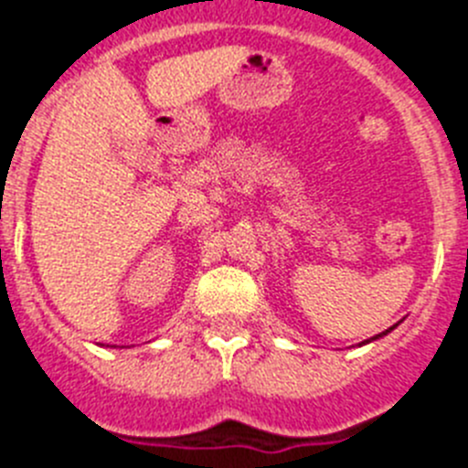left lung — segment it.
Returning <instances> with one entry per match:
<instances>
[{
    "mask_svg": "<svg viewBox=\"0 0 468 468\" xmlns=\"http://www.w3.org/2000/svg\"><path fill=\"white\" fill-rule=\"evenodd\" d=\"M399 324H394V326H389L387 328V331H382V334H378V335H373V338H368V340H364V343H359V347L361 345H366V343H373V340H378V338H382V335H387V334H391V331H394V328H397Z\"/></svg>",
    "mask_w": 468,
    "mask_h": 468,
    "instance_id": "left-lung-1",
    "label": "left lung"
}]
</instances>
